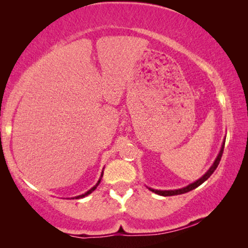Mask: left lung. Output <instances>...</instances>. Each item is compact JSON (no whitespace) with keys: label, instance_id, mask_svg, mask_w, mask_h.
Here are the masks:
<instances>
[{"label":"left lung","instance_id":"obj_1","mask_svg":"<svg viewBox=\"0 0 248 248\" xmlns=\"http://www.w3.org/2000/svg\"><path fill=\"white\" fill-rule=\"evenodd\" d=\"M223 148H225V141H223V143L221 145V149H220V152L218 155V157L216 158L215 162H213V165L211 166V167L209 168V170L205 172L204 175L202 176L201 178H199L198 181L192 183V184H189L187 186H185V187L183 188H178V189H169V191H161V189H154V188H150L149 187V189L150 191H152L154 193H155V194L158 195H161V196H172V195H178V194H184V193H187L189 191H192V189H194L198 187V186H200L202 184V183H204L206 179H208L210 176H211L213 174V171L216 170L217 167H218L219 162L220 160H221V157H222V152H223Z\"/></svg>","mask_w":248,"mask_h":248}]
</instances>
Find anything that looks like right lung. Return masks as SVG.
I'll list each match as a JSON object with an SVG mask.
<instances>
[{
  "label": "right lung",
  "instance_id": "right-lung-1",
  "mask_svg": "<svg viewBox=\"0 0 248 248\" xmlns=\"http://www.w3.org/2000/svg\"><path fill=\"white\" fill-rule=\"evenodd\" d=\"M103 174H104V172H101V176H100L99 181H98V182H97V184H96V185H94L93 188H90V189H89V191H88V192H86V193H84V194H82V195L76 196V199H81V198H84V196L89 195V194H90V193H93V192L94 191V189H96V188H97V186H98V185H99V183H100V181H101V177H103Z\"/></svg>",
  "mask_w": 248,
  "mask_h": 248
}]
</instances>
